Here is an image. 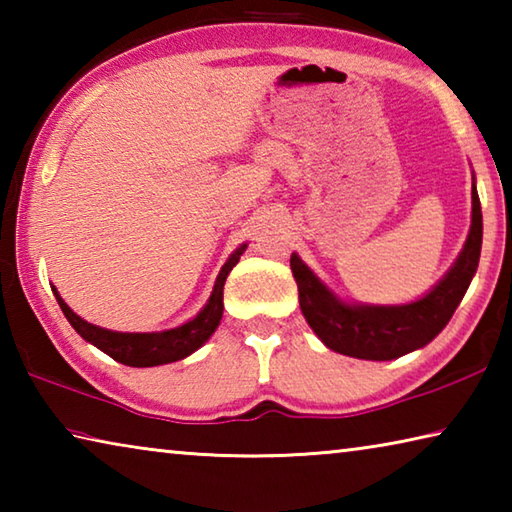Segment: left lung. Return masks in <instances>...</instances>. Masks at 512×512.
Instances as JSON below:
<instances>
[{"instance_id":"left-lung-1","label":"left lung","mask_w":512,"mask_h":512,"mask_svg":"<svg viewBox=\"0 0 512 512\" xmlns=\"http://www.w3.org/2000/svg\"><path fill=\"white\" fill-rule=\"evenodd\" d=\"M483 241V216L472 183V225L461 255L436 287L406 305L345 302L293 253L291 271L302 316L329 350L366 361H391L420 350L443 332L476 273Z\"/></svg>"}]
</instances>
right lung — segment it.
<instances>
[{
	"instance_id": "add662e5",
	"label": "right lung",
	"mask_w": 512,
	"mask_h": 512,
	"mask_svg": "<svg viewBox=\"0 0 512 512\" xmlns=\"http://www.w3.org/2000/svg\"><path fill=\"white\" fill-rule=\"evenodd\" d=\"M248 244H241L235 253L228 257V262L221 266L219 275H216L212 296L207 300V305L198 311V314L187 320V323L164 329V332H115V329L97 327L76 316L72 309L67 307V302L60 298V293L54 287V296L58 300L60 309H63L65 318L69 320L76 332H79L85 341L92 343L94 348L106 352L124 366L133 368H151L162 366V363H173L189 357L196 352L201 345L210 339L214 329L219 327L223 316V284L225 277L230 275L232 268L237 266L239 257L244 255Z\"/></svg>"
}]
</instances>
